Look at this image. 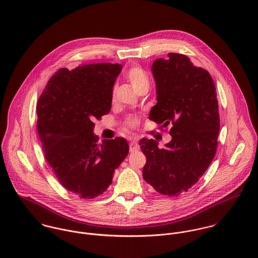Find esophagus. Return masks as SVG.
<instances>
[{"instance_id":"esophagus-1","label":"esophagus","mask_w":258,"mask_h":258,"mask_svg":"<svg viewBox=\"0 0 258 258\" xmlns=\"http://www.w3.org/2000/svg\"><path fill=\"white\" fill-rule=\"evenodd\" d=\"M139 149H140V147H139V145H138V143H137L136 140H133V141L130 143V152H136V151H138Z\"/></svg>"}]
</instances>
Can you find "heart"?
<instances>
[{
    "mask_svg": "<svg viewBox=\"0 0 258 258\" xmlns=\"http://www.w3.org/2000/svg\"><path fill=\"white\" fill-rule=\"evenodd\" d=\"M127 80L130 82V84L132 85V87L138 91L141 87L149 85V78H148L146 73L138 68V67H132L130 68L127 73L125 74ZM139 124V119L135 116H131L129 118H127L125 125L128 128H136Z\"/></svg>",
    "mask_w": 258,
    "mask_h": 258,
    "instance_id": "1",
    "label": "heart"
}]
</instances>
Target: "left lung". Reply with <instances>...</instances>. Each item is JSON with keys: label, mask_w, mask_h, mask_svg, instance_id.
I'll return each mask as SVG.
<instances>
[{"label": "left lung", "mask_w": 258, "mask_h": 258, "mask_svg": "<svg viewBox=\"0 0 258 258\" xmlns=\"http://www.w3.org/2000/svg\"><path fill=\"white\" fill-rule=\"evenodd\" d=\"M157 104L149 118L171 125L172 140L160 149L143 138L139 145L147 158L143 178L158 192L169 197L187 191L205 174L217 152L220 114L215 82L189 58L169 53L152 64ZM162 126V127H163Z\"/></svg>", "instance_id": "1"}]
</instances>
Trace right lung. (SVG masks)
<instances>
[{
  "instance_id": "obj_1",
  "label": "right lung",
  "mask_w": 258,
  "mask_h": 258,
  "mask_svg": "<svg viewBox=\"0 0 258 258\" xmlns=\"http://www.w3.org/2000/svg\"><path fill=\"white\" fill-rule=\"evenodd\" d=\"M118 63L60 69L48 80L37 105V132L44 157L63 187L83 199L102 195L129 152L118 137L98 144L95 119L110 112Z\"/></svg>"
}]
</instances>
